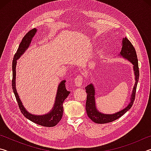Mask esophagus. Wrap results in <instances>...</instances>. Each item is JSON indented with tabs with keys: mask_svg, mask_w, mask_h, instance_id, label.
<instances>
[{
	"mask_svg": "<svg viewBox=\"0 0 151 151\" xmlns=\"http://www.w3.org/2000/svg\"><path fill=\"white\" fill-rule=\"evenodd\" d=\"M83 78L81 75H78L75 79V85L76 86H81L83 84Z\"/></svg>",
	"mask_w": 151,
	"mask_h": 151,
	"instance_id": "34e87169",
	"label": "esophagus"
}]
</instances>
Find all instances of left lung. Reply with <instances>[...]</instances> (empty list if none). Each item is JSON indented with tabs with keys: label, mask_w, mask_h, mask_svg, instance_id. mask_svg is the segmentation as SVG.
Segmentation results:
<instances>
[{
	"label": "left lung",
	"mask_w": 151,
	"mask_h": 151,
	"mask_svg": "<svg viewBox=\"0 0 151 151\" xmlns=\"http://www.w3.org/2000/svg\"><path fill=\"white\" fill-rule=\"evenodd\" d=\"M121 55H122L124 58H127L130 62L132 63L134 65V70L135 74V82L133 91L131 98V103H129L126 108L122 110L113 114H104L101 113L98 111L95 107V102H94V88L93 85L91 84L85 87V90L87 96H86V111L87 113L88 116L92 121L98 124H104L111 122L115 120L119 119L127 111L131 108L133 104L134 101L135 99V94H136L137 83L139 81V64H138V58L135 48L130 42V40L127 37H124L122 39V49L121 51Z\"/></svg>",
	"instance_id": "8db88e82"
}]
</instances>
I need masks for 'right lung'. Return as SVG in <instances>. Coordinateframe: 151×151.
<instances>
[{
    "instance_id": "right-lung-1",
    "label": "right lung",
    "mask_w": 151,
    "mask_h": 151,
    "mask_svg": "<svg viewBox=\"0 0 151 151\" xmlns=\"http://www.w3.org/2000/svg\"><path fill=\"white\" fill-rule=\"evenodd\" d=\"M36 32H37V29H33L29 30V31L24 35V37L22 38V41L20 43L16 53H15L14 55L12 66V87L14 93L15 97H16L18 105H19L20 111H21L22 114H23L26 118L30 120V121H31L32 122H35L36 124L41 125V126L52 127H55V125H57L58 122H59L61 119H62L63 113V103L70 93V91H68L66 90V88L65 87L66 81H63L60 83L59 86H58L57 97H56V101L52 111H50V112H48V114L42 116L32 115V114H30L29 112H28L26 110H25L24 106H22L21 101H20L19 95H18V94L17 93L16 88H15V75H16L17 60L20 57V56L23 54V52L26 50L27 48L29 47V45L30 44V42H31L32 38L33 37V36L35 35Z\"/></svg>"
}]
</instances>
